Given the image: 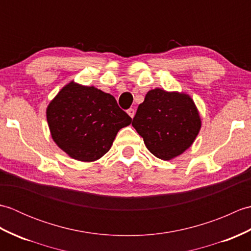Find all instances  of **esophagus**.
Here are the masks:
<instances>
[{
    "mask_svg": "<svg viewBox=\"0 0 251 251\" xmlns=\"http://www.w3.org/2000/svg\"><path fill=\"white\" fill-rule=\"evenodd\" d=\"M127 113H128V115L131 117V119H134V116H135V113H136V111H135V109H132V108H130V109H128L127 110Z\"/></svg>",
    "mask_w": 251,
    "mask_h": 251,
    "instance_id": "34e87169",
    "label": "esophagus"
}]
</instances>
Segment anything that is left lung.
<instances>
[{
    "instance_id": "1",
    "label": "left lung",
    "mask_w": 251,
    "mask_h": 251,
    "mask_svg": "<svg viewBox=\"0 0 251 251\" xmlns=\"http://www.w3.org/2000/svg\"><path fill=\"white\" fill-rule=\"evenodd\" d=\"M131 125L154 156L170 161L193 145L201 120L190 95L155 88L138 106Z\"/></svg>"
}]
</instances>
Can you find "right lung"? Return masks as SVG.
Returning <instances> with one entry per match:
<instances>
[{
	"label": "right lung",
	"mask_w": 251,
	"mask_h": 251,
	"mask_svg": "<svg viewBox=\"0 0 251 251\" xmlns=\"http://www.w3.org/2000/svg\"><path fill=\"white\" fill-rule=\"evenodd\" d=\"M46 119L56 145L70 157L86 163L102 157L119 130L131 123L113 96L74 81L47 105Z\"/></svg>",
	"instance_id": "right-lung-1"
}]
</instances>
